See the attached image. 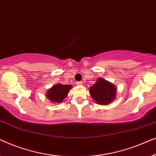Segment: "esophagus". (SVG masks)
Returning a JSON list of instances; mask_svg holds the SVG:
<instances>
[{"instance_id":"esophagus-1","label":"esophagus","mask_w":156,"mask_h":156,"mask_svg":"<svg viewBox=\"0 0 156 156\" xmlns=\"http://www.w3.org/2000/svg\"><path fill=\"white\" fill-rule=\"evenodd\" d=\"M76 85H82V82H76Z\"/></svg>"}]
</instances>
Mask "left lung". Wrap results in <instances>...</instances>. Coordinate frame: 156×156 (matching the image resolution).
I'll list each match as a JSON object with an SVG mask.
<instances>
[{
    "label": "left lung",
    "mask_w": 156,
    "mask_h": 156,
    "mask_svg": "<svg viewBox=\"0 0 156 156\" xmlns=\"http://www.w3.org/2000/svg\"><path fill=\"white\" fill-rule=\"evenodd\" d=\"M89 92L98 104L106 105L115 99L116 89L112 83L104 79L98 78L97 82L91 87Z\"/></svg>",
    "instance_id": "8db88e82"
}]
</instances>
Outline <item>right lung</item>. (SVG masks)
<instances>
[{
  "instance_id": "add662e5",
  "label": "right lung",
  "mask_w": 156,
  "mask_h": 156,
  "mask_svg": "<svg viewBox=\"0 0 156 156\" xmlns=\"http://www.w3.org/2000/svg\"><path fill=\"white\" fill-rule=\"evenodd\" d=\"M72 88L71 85L57 84L50 89L47 94V97L52 102L60 103L67 97L68 92Z\"/></svg>"
}]
</instances>
